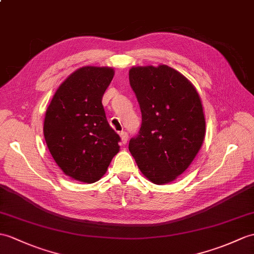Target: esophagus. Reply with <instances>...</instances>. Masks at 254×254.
I'll use <instances>...</instances> for the list:
<instances>
[{
	"label": "esophagus",
	"mask_w": 254,
	"mask_h": 254,
	"mask_svg": "<svg viewBox=\"0 0 254 254\" xmlns=\"http://www.w3.org/2000/svg\"><path fill=\"white\" fill-rule=\"evenodd\" d=\"M120 137H121L122 143H123V144H127V138H128L127 133V132H121V133H120Z\"/></svg>",
	"instance_id": "esophagus-1"
}]
</instances>
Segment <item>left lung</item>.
Listing matches in <instances>:
<instances>
[{"mask_svg":"<svg viewBox=\"0 0 254 254\" xmlns=\"http://www.w3.org/2000/svg\"><path fill=\"white\" fill-rule=\"evenodd\" d=\"M128 79L141 113V127L128 150L146 179L167 184L185 172L201 148V99L191 82L167 64L133 67Z\"/></svg>","mask_w":254,"mask_h":254,"instance_id":"1","label":"left lung"}]
</instances>
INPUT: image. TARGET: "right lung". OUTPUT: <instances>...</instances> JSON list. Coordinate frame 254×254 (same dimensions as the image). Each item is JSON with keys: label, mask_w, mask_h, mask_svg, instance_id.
Returning a JSON list of instances; mask_svg holds the SVG:
<instances>
[{"label": "right lung", "mask_w": 254, "mask_h": 254, "mask_svg": "<svg viewBox=\"0 0 254 254\" xmlns=\"http://www.w3.org/2000/svg\"><path fill=\"white\" fill-rule=\"evenodd\" d=\"M114 74L110 67L75 70L46 109V145L57 166L75 181L97 182L119 152L120 136L110 127L102 104Z\"/></svg>", "instance_id": "right-lung-1"}]
</instances>
